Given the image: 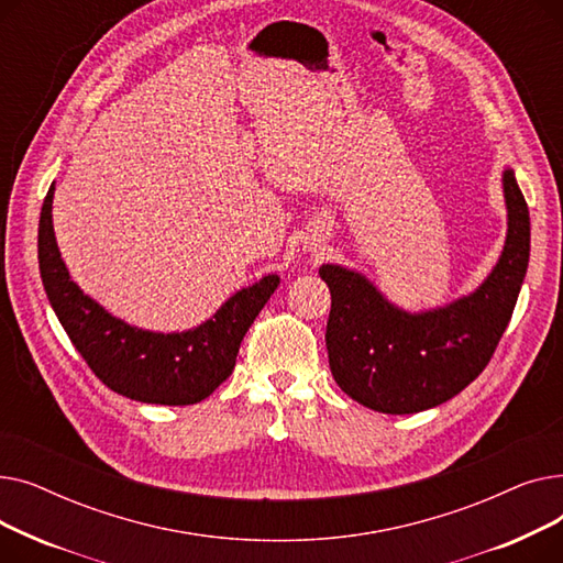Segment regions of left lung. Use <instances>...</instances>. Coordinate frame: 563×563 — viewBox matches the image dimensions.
Masks as SVG:
<instances>
[{
	"label": "left lung",
	"mask_w": 563,
	"mask_h": 563,
	"mask_svg": "<svg viewBox=\"0 0 563 563\" xmlns=\"http://www.w3.org/2000/svg\"><path fill=\"white\" fill-rule=\"evenodd\" d=\"M505 249L486 280L433 310L408 312L363 274L321 264L331 289L329 365L338 386L372 410L408 416L445 404L488 365L507 331L529 264V210L514 168L501 173Z\"/></svg>",
	"instance_id": "left-lung-1"
}]
</instances>
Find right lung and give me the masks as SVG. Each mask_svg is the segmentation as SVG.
Here are the masks:
<instances>
[{
	"label": "right lung",
	"instance_id": "add662e5",
	"mask_svg": "<svg viewBox=\"0 0 563 563\" xmlns=\"http://www.w3.org/2000/svg\"><path fill=\"white\" fill-rule=\"evenodd\" d=\"M54 183L38 223V266L49 306L86 365L113 393L141 404L189 406L210 397L232 374L251 323L280 278L242 287L200 327L183 333L145 331L113 317L70 278L52 225Z\"/></svg>",
	"mask_w": 563,
	"mask_h": 563
}]
</instances>
